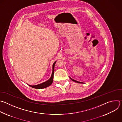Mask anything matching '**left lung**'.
I'll list each match as a JSON object with an SVG mask.
<instances>
[{"mask_svg":"<svg viewBox=\"0 0 122 122\" xmlns=\"http://www.w3.org/2000/svg\"><path fill=\"white\" fill-rule=\"evenodd\" d=\"M71 78V79L72 80V81H75V82H78V83H82V82H80V81H76V80H73V79H71V78Z\"/></svg>","mask_w":122,"mask_h":122,"instance_id":"1","label":"left lung"}]
</instances>
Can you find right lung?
Wrapping results in <instances>:
<instances>
[{"label": "right lung", "mask_w": 122, "mask_h": 122, "mask_svg": "<svg viewBox=\"0 0 122 122\" xmlns=\"http://www.w3.org/2000/svg\"><path fill=\"white\" fill-rule=\"evenodd\" d=\"M56 62H55L53 65V72H52L51 76L49 80H48L47 81L44 82L41 84L37 85H28L30 86H31V87L34 88H36V89H42L46 87H47L49 86L51 84V83L53 82V78H54V68H55V65L56 64Z\"/></svg>", "instance_id": "obj_1"}]
</instances>
